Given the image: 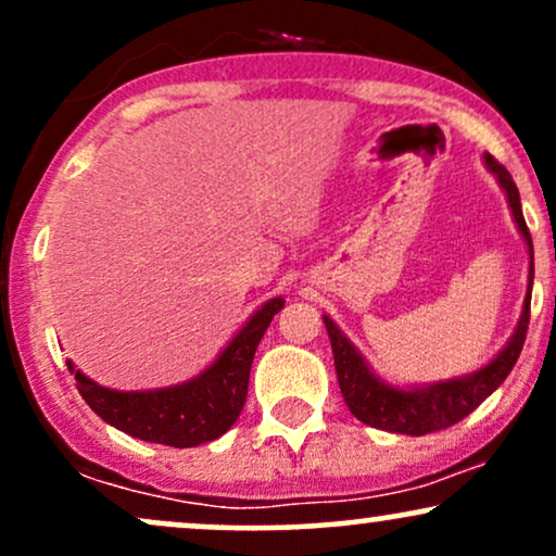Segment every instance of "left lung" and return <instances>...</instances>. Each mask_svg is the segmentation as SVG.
Masks as SVG:
<instances>
[{
	"label": "left lung",
	"instance_id": "8db88e82",
	"mask_svg": "<svg viewBox=\"0 0 556 556\" xmlns=\"http://www.w3.org/2000/svg\"><path fill=\"white\" fill-rule=\"evenodd\" d=\"M483 159H486L489 169L500 177V185L504 188V193H507L515 222H518L522 238L528 242L533 285V240L526 227V219H522L518 185L513 182V175H509L494 156L486 154ZM531 285H528V298L526 305H522V316L513 340L507 342V348H504L486 368H481V371L473 376H465V379L444 381V384L426 389H413V392L381 384V381L368 371L366 361L361 358L358 350H355L353 344L348 342V337L337 329V324L331 321L329 316H324V324H327L331 340V353H334L337 381H340L342 397L348 402L350 413L358 420H363V424L374 426V429L407 433V437H424V433L442 431L460 424L465 416H470V413H473L504 379H507V374L513 371V366L518 363L522 342H526L528 321H531Z\"/></svg>",
	"mask_w": 556,
	"mask_h": 556
}]
</instances>
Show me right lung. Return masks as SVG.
Masks as SVG:
<instances>
[{
	"instance_id": "right-lung-1",
	"label": "right lung",
	"mask_w": 556,
	"mask_h": 556,
	"mask_svg": "<svg viewBox=\"0 0 556 556\" xmlns=\"http://www.w3.org/2000/svg\"><path fill=\"white\" fill-rule=\"evenodd\" d=\"M282 305V298L261 305L214 366L188 384L156 389V392H114L75 371L73 363H67V368L75 374L80 397L88 402L96 416L104 418L114 429L143 442L167 446L214 442L238 420L245 405L253 355L274 314H279Z\"/></svg>"
}]
</instances>
